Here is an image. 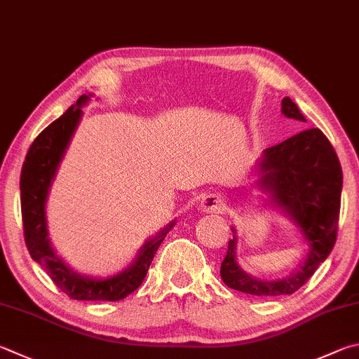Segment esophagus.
I'll use <instances>...</instances> for the list:
<instances>
[{
  "label": "esophagus",
  "instance_id": "esophagus-1",
  "mask_svg": "<svg viewBox=\"0 0 359 359\" xmlns=\"http://www.w3.org/2000/svg\"><path fill=\"white\" fill-rule=\"evenodd\" d=\"M201 210L205 213H223L226 210V199L221 194H207L201 202Z\"/></svg>",
  "mask_w": 359,
  "mask_h": 359
}]
</instances>
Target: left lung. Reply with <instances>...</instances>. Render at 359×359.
Instances as JSON below:
<instances>
[{"mask_svg":"<svg viewBox=\"0 0 359 359\" xmlns=\"http://www.w3.org/2000/svg\"><path fill=\"white\" fill-rule=\"evenodd\" d=\"M289 119L306 122L289 97L281 102ZM256 185L270 194V202L298 226L309 245L299 270L283 279H259L240 269L236 259L237 237L229 240L221 262V278L227 287L256 297L292 295L314 275L336 243L341 210L342 168L327 136L318 128L303 130L279 144L265 149L257 163ZM232 232L236 229L232 227Z\"/></svg>","mask_w":359,"mask_h":359,"instance_id":"8db88e82","label":"left lung"}]
</instances>
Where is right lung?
Returning <instances> with one entry per match:
<instances>
[{"instance_id":"add662e5","label":"right lung","mask_w":359,"mask_h":359,"mask_svg":"<svg viewBox=\"0 0 359 359\" xmlns=\"http://www.w3.org/2000/svg\"><path fill=\"white\" fill-rule=\"evenodd\" d=\"M89 95H81L75 105H72L60 119L51 122L37 136L26 154L20 175L23 232L31 257L43 266L51 281L70 298L84 299V302H99V299L100 302H117L135 292L144 281L155 252L175 223L172 221L158 232V236L149 238L133 264L127 270L117 273L116 276H83L56 256L48 238L45 202H47L48 190L57 166L81 119V107L86 105Z\"/></svg>"}]
</instances>
